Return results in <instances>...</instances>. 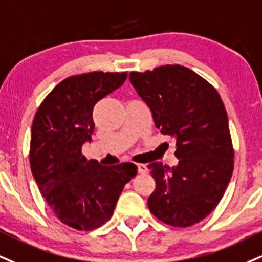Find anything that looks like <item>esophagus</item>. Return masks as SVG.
Wrapping results in <instances>:
<instances>
[{
	"mask_svg": "<svg viewBox=\"0 0 262 262\" xmlns=\"http://www.w3.org/2000/svg\"><path fill=\"white\" fill-rule=\"evenodd\" d=\"M138 172L140 173V174H146L147 173V167L146 165H143V163H138Z\"/></svg>",
	"mask_w": 262,
	"mask_h": 262,
	"instance_id": "1",
	"label": "esophagus"
}]
</instances>
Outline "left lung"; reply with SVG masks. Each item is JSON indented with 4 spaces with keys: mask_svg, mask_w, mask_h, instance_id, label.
Wrapping results in <instances>:
<instances>
[{
    "mask_svg": "<svg viewBox=\"0 0 262 262\" xmlns=\"http://www.w3.org/2000/svg\"><path fill=\"white\" fill-rule=\"evenodd\" d=\"M132 85L150 107L163 135L176 140L177 166L150 163L156 189L147 199L154 216L189 227L212 212L231 181L234 151L221 96L199 74L183 66L132 72Z\"/></svg>",
    "mask_w": 262,
    "mask_h": 262,
    "instance_id": "1",
    "label": "left lung"
}]
</instances>
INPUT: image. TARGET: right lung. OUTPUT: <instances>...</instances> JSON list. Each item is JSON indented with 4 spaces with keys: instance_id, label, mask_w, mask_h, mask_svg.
<instances>
[{
    "instance_id": "obj_1",
    "label": "right lung",
    "mask_w": 262,
    "mask_h": 262,
    "mask_svg": "<svg viewBox=\"0 0 262 262\" xmlns=\"http://www.w3.org/2000/svg\"><path fill=\"white\" fill-rule=\"evenodd\" d=\"M127 77V72H91L67 78L36 111L31 125V173L53 213L72 228L93 231L108 221L124 185L138 173L134 163L101 166L81 154L94 132V106Z\"/></svg>"
}]
</instances>
